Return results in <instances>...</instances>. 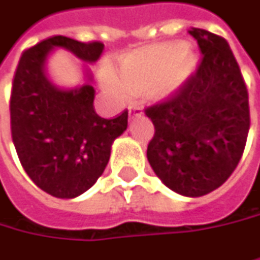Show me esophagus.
Wrapping results in <instances>:
<instances>
[{"instance_id":"1","label":"esophagus","mask_w":260,"mask_h":260,"mask_svg":"<svg viewBox=\"0 0 260 260\" xmlns=\"http://www.w3.org/2000/svg\"><path fill=\"white\" fill-rule=\"evenodd\" d=\"M129 116H140L143 114V107L141 106H129L128 107Z\"/></svg>"}]
</instances>
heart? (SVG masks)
I'll list each match as a JSON object with an SVG mask.
<instances>
[{
	"label": "heart",
	"instance_id": "b5f03b06",
	"mask_svg": "<svg viewBox=\"0 0 260 260\" xmlns=\"http://www.w3.org/2000/svg\"><path fill=\"white\" fill-rule=\"evenodd\" d=\"M193 67L195 56L187 44H152L123 55L116 76L108 68L103 70V83L120 96L146 89L152 96L165 98L184 84Z\"/></svg>",
	"mask_w": 260,
	"mask_h": 260
}]
</instances>
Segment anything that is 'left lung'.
Returning <instances> with one entry per match:
<instances>
[{"label":"left lung","mask_w":260,"mask_h":260,"mask_svg":"<svg viewBox=\"0 0 260 260\" xmlns=\"http://www.w3.org/2000/svg\"><path fill=\"white\" fill-rule=\"evenodd\" d=\"M204 55L197 71L165 101L147 107L154 135L147 159L171 190L202 197L237 168L250 129L248 92L228 41L192 28Z\"/></svg>","instance_id":"obj_1"}]
</instances>
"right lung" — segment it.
Instances as JSON below:
<instances>
[{
  "instance_id": "1",
  "label": "right lung",
  "mask_w": 260,
  "mask_h": 260,
  "mask_svg": "<svg viewBox=\"0 0 260 260\" xmlns=\"http://www.w3.org/2000/svg\"><path fill=\"white\" fill-rule=\"evenodd\" d=\"M55 47L89 63L104 50L100 41L83 43L63 36L25 50L13 77L10 125L19 160L29 178L49 195L70 200L90 189L104 173L113 141L128 128V110L114 119H103L95 111L90 83L74 89L55 86L44 73Z\"/></svg>"
}]
</instances>
